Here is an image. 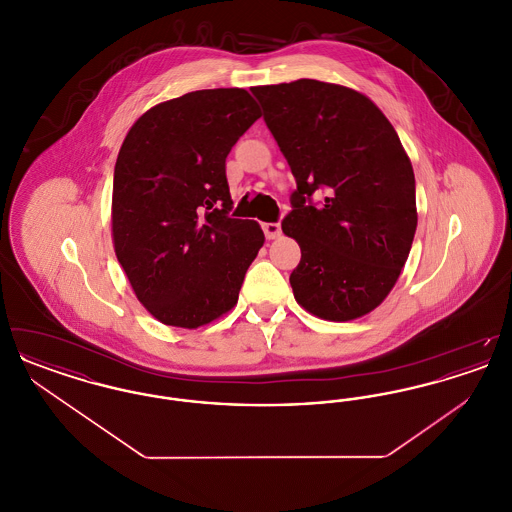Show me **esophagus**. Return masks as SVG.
Returning a JSON list of instances; mask_svg holds the SVG:
<instances>
[{
  "mask_svg": "<svg viewBox=\"0 0 512 512\" xmlns=\"http://www.w3.org/2000/svg\"><path fill=\"white\" fill-rule=\"evenodd\" d=\"M263 232H265L268 240H276L282 234V226H280V222H265Z\"/></svg>",
  "mask_w": 512,
  "mask_h": 512,
  "instance_id": "esophagus-1",
  "label": "esophagus"
}]
</instances>
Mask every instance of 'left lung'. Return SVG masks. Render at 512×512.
Returning a JSON list of instances; mask_svg holds the SVG:
<instances>
[{
    "label": "left lung",
    "instance_id": "obj_1",
    "mask_svg": "<svg viewBox=\"0 0 512 512\" xmlns=\"http://www.w3.org/2000/svg\"><path fill=\"white\" fill-rule=\"evenodd\" d=\"M251 92L297 184L282 220L301 247L295 301L324 320L363 317L395 286L416 232L413 165L399 136L345 86L301 78Z\"/></svg>",
    "mask_w": 512,
    "mask_h": 512
}]
</instances>
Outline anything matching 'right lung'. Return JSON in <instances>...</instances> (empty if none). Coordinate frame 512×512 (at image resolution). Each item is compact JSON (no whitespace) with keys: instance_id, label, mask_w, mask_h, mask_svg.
Segmentation results:
<instances>
[{"instance_id":"1","label":"right lung","mask_w":512,"mask_h":512,"mask_svg":"<svg viewBox=\"0 0 512 512\" xmlns=\"http://www.w3.org/2000/svg\"><path fill=\"white\" fill-rule=\"evenodd\" d=\"M261 111L242 88L197 90L146 111L122 142L113 242L132 290L169 326L228 313L265 234L232 219L226 157Z\"/></svg>"}]
</instances>
